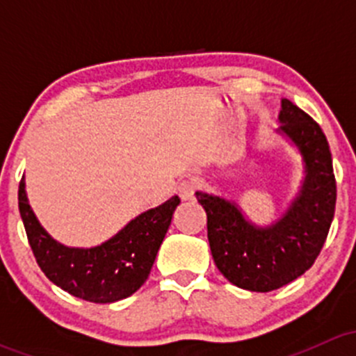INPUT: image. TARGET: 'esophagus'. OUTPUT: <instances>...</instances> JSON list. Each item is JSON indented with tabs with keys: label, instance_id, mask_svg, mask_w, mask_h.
Masks as SVG:
<instances>
[{
	"label": "esophagus",
	"instance_id": "34e87169",
	"mask_svg": "<svg viewBox=\"0 0 356 356\" xmlns=\"http://www.w3.org/2000/svg\"><path fill=\"white\" fill-rule=\"evenodd\" d=\"M198 189V182L195 179H188V181H182L179 184V196L184 201H193L195 200V193Z\"/></svg>",
	"mask_w": 356,
	"mask_h": 356
}]
</instances>
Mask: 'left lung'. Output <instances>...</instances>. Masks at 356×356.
Wrapping results in <instances>:
<instances>
[{
	"label": "left lung",
	"mask_w": 356,
	"mask_h": 356,
	"mask_svg": "<svg viewBox=\"0 0 356 356\" xmlns=\"http://www.w3.org/2000/svg\"><path fill=\"white\" fill-rule=\"evenodd\" d=\"M279 129L303 161V181L288 210L270 225H257L236 201L198 191L207 211L215 265L229 282L254 293L289 284L314 265L327 238L336 208V179L321 125L282 99Z\"/></svg>",
	"instance_id": "1"
}]
</instances>
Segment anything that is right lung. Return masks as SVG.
<instances>
[{
	"label": "right lung",
	"instance_id": "1",
	"mask_svg": "<svg viewBox=\"0 0 356 356\" xmlns=\"http://www.w3.org/2000/svg\"><path fill=\"white\" fill-rule=\"evenodd\" d=\"M179 203V196H172L132 218L108 241L72 248L51 238L39 224L29 204L24 177L19 186L20 217L38 265L53 284L91 303L124 300L145 284Z\"/></svg>",
	"mask_w": 356,
	"mask_h": 356
}]
</instances>
